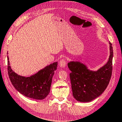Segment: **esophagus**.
<instances>
[{"label":"esophagus","mask_w":122,"mask_h":122,"mask_svg":"<svg viewBox=\"0 0 122 122\" xmlns=\"http://www.w3.org/2000/svg\"><path fill=\"white\" fill-rule=\"evenodd\" d=\"M66 61L65 59H61L59 62V65L61 68H65L66 66Z\"/></svg>","instance_id":"34e87169"}]
</instances>
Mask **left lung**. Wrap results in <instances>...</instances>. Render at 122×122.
Here are the masks:
<instances>
[{"instance_id":"8db88e82","label":"left lung","mask_w":122,"mask_h":122,"mask_svg":"<svg viewBox=\"0 0 122 122\" xmlns=\"http://www.w3.org/2000/svg\"><path fill=\"white\" fill-rule=\"evenodd\" d=\"M110 44V56L106 64L97 71L90 70L79 61H71L68 67L73 96L77 101L90 102L103 93L109 84L112 71L113 48Z\"/></svg>"}]
</instances>
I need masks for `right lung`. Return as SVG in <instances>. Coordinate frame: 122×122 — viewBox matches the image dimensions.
Segmentation results:
<instances>
[{
  "label": "right lung",
  "mask_w": 122,
  "mask_h": 122,
  "mask_svg": "<svg viewBox=\"0 0 122 122\" xmlns=\"http://www.w3.org/2000/svg\"><path fill=\"white\" fill-rule=\"evenodd\" d=\"M9 60L7 56L8 74L14 87L26 97L37 100L46 98L50 92L52 78L57 69V62L47 66L30 76L25 77L18 75L12 70Z\"/></svg>",
  "instance_id": "1"
}]
</instances>
